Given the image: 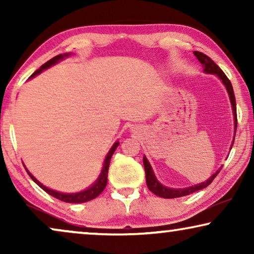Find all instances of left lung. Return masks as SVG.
<instances>
[{
  "instance_id": "left-lung-1",
  "label": "left lung",
  "mask_w": 254,
  "mask_h": 254,
  "mask_svg": "<svg viewBox=\"0 0 254 254\" xmlns=\"http://www.w3.org/2000/svg\"><path fill=\"white\" fill-rule=\"evenodd\" d=\"M194 55H195L197 60L200 61V64H202L203 71L207 72V74L217 75L218 78H220L221 81L223 82L225 88H227L229 97H230L231 105H232V112H234L235 134H236V129H237V111H236V98H235L234 89H232L230 79H229L227 77V75H225L224 72L222 71V69L218 67V65L215 64V62L211 60L209 57H207L206 54L195 51V52H194ZM234 140H235V137H234ZM232 145H234V143L231 144V148H232ZM143 165H144V171H145V182H147L148 189L150 190L152 193L156 194L157 196L164 197V199H175V197L185 196V195H189V194H190V193L196 192V190L206 189L208 185H210L211 182H213L215 177H216L218 173H220L221 169H222V168L218 169L217 171L215 172L209 179H207L206 182H203L201 184H197V185L185 187V189H170V187H166L164 185H162V184L158 182L157 178H156L155 175H154V171H152L150 163L148 162V159H147V157H145V156H143Z\"/></svg>"
}]
</instances>
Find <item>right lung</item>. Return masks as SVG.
I'll list each match as a JSON object with an SVG mask.
<instances>
[{
    "label": "right lung",
    "instance_id": "obj_1",
    "mask_svg": "<svg viewBox=\"0 0 254 254\" xmlns=\"http://www.w3.org/2000/svg\"><path fill=\"white\" fill-rule=\"evenodd\" d=\"M69 55H70V54H59V55H57V57H54L53 59H51L50 61H47L46 64H44L43 65H41L39 69H37V70L34 71L32 75H31V77H34V76H36V75L40 74L41 71L45 70V69L50 68L51 65L55 64H57V62L62 60V59H64V58L69 57ZM118 145H119V142H116V143L112 145V148L110 149L109 154H107L106 158H105V162H104V166H103L102 173H100V175H99L98 179L96 180L95 184H93L92 186H90L89 189H86L85 190H82V192H78V193H61V192H57V190L48 189V187L44 186L43 184L38 182V180L34 178V177L31 175L29 171H27V169H26V172L29 173V176L31 177V179H32L33 182L36 183L38 186L41 187V189H43L45 192L50 194V195L57 197V199L61 200V201H64V202H69V203L86 202V201H90V200L95 199V197L98 196L99 194L102 193L104 190H105L106 184H107V172H109V166H110L111 157H112L113 152L116 151V149H117Z\"/></svg>",
    "mask_w": 254,
    "mask_h": 254
}]
</instances>
